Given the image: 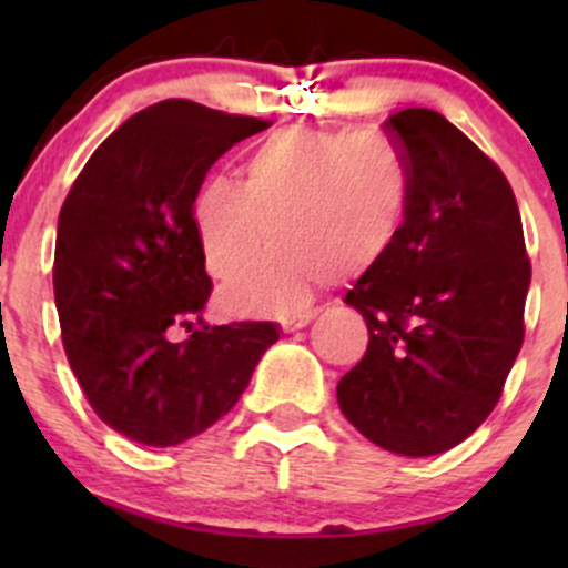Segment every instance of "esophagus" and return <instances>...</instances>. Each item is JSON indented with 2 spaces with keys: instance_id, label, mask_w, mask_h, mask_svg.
<instances>
[{
  "instance_id": "esophagus-1",
  "label": "esophagus",
  "mask_w": 568,
  "mask_h": 568,
  "mask_svg": "<svg viewBox=\"0 0 568 568\" xmlns=\"http://www.w3.org/2000/svg\"><path fill=\"white\" fill-rule=\"evenodd\" d=\"M313 318H316V313L313 311L288 313V316H280V326H283V332H296V329H302V326L311 324Z\"/></svg>"
}]
</instances>
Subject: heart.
<instances>
[{
  "label": "heart",
  "instance_id": "b5f03b06",
  "mask_svg": "<svg viewBox=\"0 0 568 568\" xmlns=\"http://www.w3.org/2000/svg\"><path fill=\"white\" fill-rule=\"evenodd\" d=\"M409 200V170L390 140L285 129L244 156L242 186L209 178L192 203L205 268L231 280L239 311L280 313L311 296L332 266L365 272L390 252Z\"/></svg>",
  "mask_w": 568,
  "mask_h": 568
}]
</instances>
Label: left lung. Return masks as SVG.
<instances>
[{
    "label": "left lung",
    "mask_w": 568,
    "mask_h": 568,
    "mask_svg": "<svg viewBox=\"0 0 568 568\" xmlns=\"http://www.w3.org/2000/svg\"><path fill=\"white\" fill-rule=\"evenodd\" d=\"M409 170L395 244L346 294L365 357L337 382L363 437L398 456L445 454L489 417L525 337L530 261L517 197L434 109L387 118Z\"/></svg>",
    "instance_id": "left-lung-1"
}]
</instances>
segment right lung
<instances>
[{"mask_svg":"<svg viewBox=\"0 0 568 568\" xmlns=\"http://www.w3.org/2000/svg\"><path fill=\"white\" fill-rule=\"evenodd\" d=\"M266 120L162 101L95 148L73 181L54 250L62 346L95 415L123 437L173 448L236 406L272 321L211 326L192 203L211 164ZM193 335L173 344L169 332Z\"/></svg>","mask_w":568,"mask_h":568,"instance_id":"1","label":"right lung"}]
</instances>
